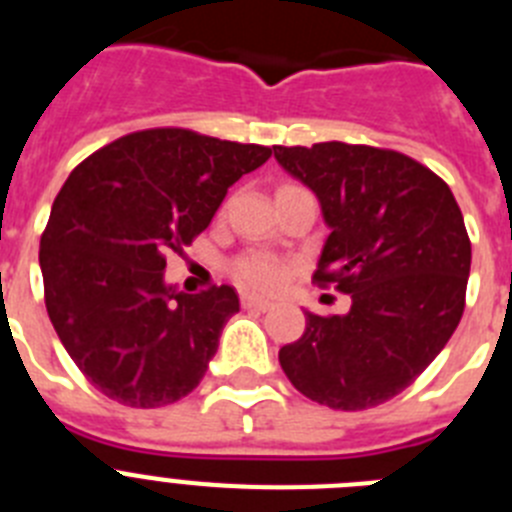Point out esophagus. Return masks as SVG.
I'll list each match as a JSON object with an SVG mask.
<instances>
[{
	"mask_svg": "<svg viewBox=\"0 0 512 512\" xmlns=\"http://www.w3.org/2000/svg\"><path fill=\"white\" fill-rule=\"evenodd\" d=\"M241 305L246 307V310H261V312H266V310H271V305H274V302H271L269 297L243 295V297H241Z\"/></svg>",
	"mask_w": 512,
	"mask_h": 512,
	"instance_id": "34e87169",
	"label": "esophagus"
}]
</instances>
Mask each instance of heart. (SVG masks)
Instances as JSON below:
<instances>
[{
  "label": "heart",
  "instance_id": "heart-1",
  "mask_svg": "<svg viewBox=\"0 0 512 512\" xmlns=\"http://www.w3.org/2000/svg\"><path fill=\"white\" fill-rule=\"evenodd\" d=\"M233 274L248 289H271L282 279V264L266 253H248L235 261Z\"/></svg>",
  "mask_w": 512,
  "mask_h": 512
}]
</instances>
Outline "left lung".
I'll return each instance as SVG.
<instances>
[{
	"label": "left lung",
	"mask_w": 512,
	"mask_h": 512,
	"mask_svg": "<svg viewBox=\"0 0 512 512\" xmlns=\"http://www.w3.org/2000/svg\"><path fill=\"white\" fill-rule=\"evenodd\" d=\"M320 200L330 235L312 282L351 297L346 315L305 312L279 348L289 382L333 410L392 400L441 354L464 312L472 243L449 184L405 153L341 140L274 146Z\"/></svg>",
	"instance_id": "obj_1"
}]
</instances>
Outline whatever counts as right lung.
<instances>
[{
  "label": "right lung",
  "mask_w": 512,
  "mask_h": 512,
  "mask_svg": "<svg viewBox=\"0 0 512 512\" xmlns=\"http://www.w3.org/2000/svg\"><path fill=\"white\" fill-rule=\"evenodd\" d=\"M271 148L184 128L122 135L84 158L40 238L48 318L81 374L110 400L161 408L202 382L235 289L184 295L166 256L210 225L228 189Z\"/></svg>",
  "instance_id": "obj_1"
}]
</instances>
